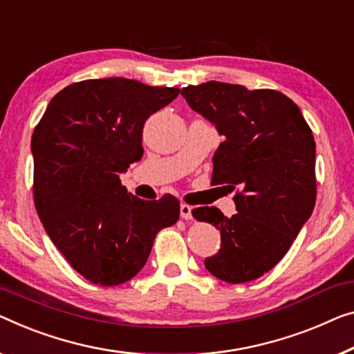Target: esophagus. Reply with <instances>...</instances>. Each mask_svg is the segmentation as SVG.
<instances>
[{
	"instance_id": "esophagus-1",
	"label": "esophagus",
	"mask_w": 354,
	"mask_h": 354,
	"mask_svg": "<svg viewBox=\"0 0 354 354\" xmlns=\"http://www.w3.org/2000/svg\"><path fill=\"white\" fill-rule=\"evenodd\" d=\"M179 213H181V218L183 219H192V207H189V205L183 203L181 208H179Z\"/></svg>"
}]
</instances>
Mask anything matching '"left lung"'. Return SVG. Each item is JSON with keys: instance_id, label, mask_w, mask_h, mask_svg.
Segmentation results:
<instances>
[{"instance_id": "1", "label": "left lung", "mask_w": 354, "mask_h": 354, "mask_svg": "<svg viewBox=\"0 0 354 354\" xmlns=\"http://www.w3.org/2000/svg\"><path fill=\"white\" fill-rule=\"evenodd\" d=\"M181 95L225 138L213 156V183L239 189L230 218L216 207L192 211L221 232L205 267L225 283L251 281L283 259L313 213V133L297 104L270 88L209 81Z\"/></svg>"}]
</instances>
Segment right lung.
Wrapping results in <instances>:
<instances>
[{"instance_id":"obj_1","label":"right lung","mask_w":354,"mask_h":354,"mask_svg":"<svg viewBox=\"0 0 354 354\" xmlns=\"http://www.w3.org/2000/svg\"><path fill=\"white\" fill-rule=\"evenodd\" d=\"M125 77L71 84L47 104L31 136L35 205L47 235L77 273L118 286L149 257L157 232L179 218L171 195L141 200L120 173L143 157V127L178 97Z\"/></svg>"}]
</instances>
